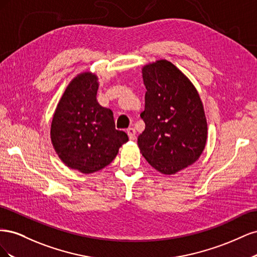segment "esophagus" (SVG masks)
Masks as SVG:
<instances>
[{
    "label": "esophagus",
    "mask_w": 257,
    "mask_h": 257,
    "mask_svg": "<svg viewBox=\"0 0 257 257\" xmlns=\"http://www.w3.org/2000/svg\"><path fill=\"white\" fill-rule=\"evenodd\" d=\"M126 133H127V135H128L130 141H134V139L136 138V131H135L134 128H128V130L126 131Z\"/></svg>",
    "instance_id": "obj_1"
}]
</instances>
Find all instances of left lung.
<instances>
[{"mask_svg":"<svg viewBox=\"0 0 257 257\" xmlns=\"http://www.w3.org/2000/svg\"><path fill=\"white\" fill-rule=\"evenodd\" d=\"M146 85V127L137 144L147 162L163 175L193 165L203 153L207 119L195 85L172 62L161 59L142 68Z\"/></svg>","mask_w":257,"mask_h":257,"instance_id":"obj_1","label":"left lung"}]
</instances>
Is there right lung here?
<instances>
[{
  "label": "right lung",
  "mask_w": 257,
  "mask_h": 257,
  "mask_svg": "<svg viewBox=\"0 0 257 257\" xmlns=\"http://www.w3.org/2000/svg\"><path fill=\"white\" fill-rule=\"evenodd\" d=\"M98 77L82 72L69 81L54 110L50 138L60 160L74 170L93 174L115 159L128 137L114 127L113 113L96 99Z\"/></svg>",
  "instance_id": "obj_1"
}]
</instances>
